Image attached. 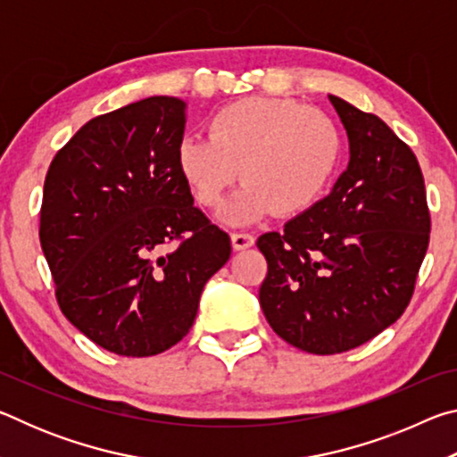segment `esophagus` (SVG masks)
<instances>
[{"mask_svg": "<svg viewBox=\"0 0 457 457\" xmlns=\"http://www.w3.org/2000/svg\"><path fill=\"white\" fill-rule=\"evenodd\" d=\"M231 245H234V250H245V247H252L253 236L247 234V231H234V234H231Z\"/></svg>", "mask_w": 457, "mask_h": 457, "instance_id": "34e87169", "label": "esophagus"}]
</instances>
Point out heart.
Returning a JSON list of instances; mask_svg holds the SVG:
<instances>
[{
	"label": "heart",
	"instance_id": "1",
	"mask_svg": "<svg viewBox=\"0 0 457 457\" xmlns=\"http://www.w3.org/2000/svg\"><path fill=\"white\" fill-rule=\"evenodd\" d=\"M207 133L183 138L177 165L204 207L218 205L242 175L245 183L228 210L231 221L311 210L343 153L337 122L290 98L236 100L212 114Z\"/></svg>",
	"mask_w": 457,
	"mask_h": 457
}]
</instances>
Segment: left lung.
I'll return each instance as SVG.
<instances>
[{
	"label": "left lung",
	"mask_w": 457,
	"mask_h": 457,
	"mask_svg": "<svg viewBox=\"0 0 457 457\" xmlns=\"http://www.w3.org/2000/svg\"><path fill=\"white\" fill-rule=\"evenodd\" d=\"M328 98L349 135V167L311 210L258 237L266 320L312 354L357 349L405 312L431 229L409 145L375 114Z\"/></svg>",
	"instance_id": "obj_1"
}]
</instances>
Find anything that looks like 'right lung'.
<instances>
[{"label":"right lung","instance_id":"obj_1","mask_svg":"<svg viewBox=\"0 0 457 457\" xmlns=\"http://www.w3.org/2000/svg\"><path fill=\"white\" fill-rule=\"evenodd\" d=\"M187 104L151 96L88 120L52 159L40 244L62 314L120 357L187 335L231 239L193 205L177 165Z\"/></svg>","mask_w":457,"mask_h":457}]
</instances>
